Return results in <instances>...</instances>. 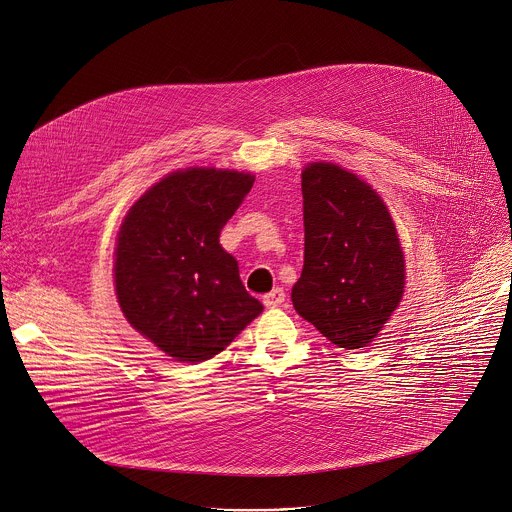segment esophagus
I'll use <instances>...</instances> for the list:
<instances>
[{
	"mask_svg": "<svg viewBox=\"0 0 512 512\" xmlns=\"http://www.w3.org/2000/svg\"><path fill=\"white\" fill-rule=\"evenodd\" d=\"M262 302H264V306H268V309H274V306H280V304L284 302V290H282V288L270 290L268 294L262 296Z\"/></svg>",
	"mask_w": 512,
	"mask_h": 512,
	"instance_id": "esophagus-1",
	"label": "esophagus"
}]
</instances>
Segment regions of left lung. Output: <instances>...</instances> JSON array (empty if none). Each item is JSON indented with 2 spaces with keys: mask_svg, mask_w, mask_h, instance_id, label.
Returning <instances> with one entry per match:
<instances>
[{
  "mask_svg": "<svg viewBox=\"0 0 512 512\" xmlns=\"http://www.w3.org/2000/svg\"><path fill=\"white\" fill-rule=\"evenodd\" d=\"M304 266L294 311L341 349L367 347L403 296L405 260L381 195L335 163L302 171Z\"/></svg>",
  "mask_w": 512,
  "mask_h": 512,
  "instance_id": "8db88e82",
  "label": "left lung"
}]
</instances>
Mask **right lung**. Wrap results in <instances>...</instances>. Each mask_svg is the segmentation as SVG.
<instances>
[{"label":"right lung","mask_w":512,"mask_h":512,"mask_svg":"<svg viewBox=\"0 0 512 512\" xmlns=\"http://www.w3.org/2000/svg\"><path fill=\"white\" fill-rule=\"evenodd\" d=\"M254 175L189 167L149 187L125 216L115 250L121 311L143 337L183 363L224 351L260 313L220 232Z\"/></svg>","instance_id":"right-lung-1"}]
</instances>
